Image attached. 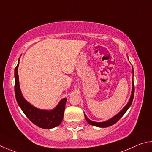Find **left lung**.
Instances as JSON below:
<instances>
[{"label": "left lung", "mask_w": 152, "mask_h": 152, "mask_svg": "<svg viewBox=\"0 0 152 152\" xmlns=\"http://www.w3.org/2000/svg\"><path fill=\"white\" fill-rule=\"evenodd\" d=\"M132 69H133V66H132ZM133 75H134V69H133ZM134 90H135L134 89V82H133L132 94H131V97H130V99L129 100L128 103H127V105L125 106V107L123 108V110H122L120 112H119L118 114H117L116 115L113 117L112 118H111L109 119V120L103 121V122H95V121H91L90 119H89L88 118H87V117L86 116V113H84V115H85V118H86V121L88 122L90 125H92V126H94L96 127H107L112 126V125H113V124H115L116 122H118V120H119V119H120L121 117L124 115L125 113L126 112L127 110L129 109V107L131 106L132 103L133 102V99H134Z\"/></svg>", "instance_id": "obj_1"}]
</instances>
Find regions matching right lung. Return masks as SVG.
<instances>
[{
  "mask_svg": "<svg viewBox=\"0 0 152 152\" xmlns=\"http://www.w3.org/2000/svg\"><path fill=\"white\" fill-rule=\"evenodd\" d=\"M18 65H19V59H18V65L15 69V93L18 105H19L23 113L29 119V120L37 126L41 128L51 129L59 126L63 118L66 102V98L61 99L57 107L50 111L39 110L34 107L25 100L21 94L18 75Z\"/></svg>",
  "mask_w": 152,
  "mask_h": 152,
  "instance_id": "1",
  "label": "right lung"
}]
</instances>
